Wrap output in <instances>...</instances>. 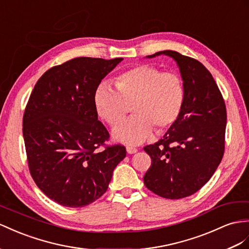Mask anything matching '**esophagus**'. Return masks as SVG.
Here are the masks:
<instances>
[{
	"label": "esophagus",
	"mask_w": 249,
	"mask_h": 249,
	"mask_svg": "<svg viewBox=\"0 0 249 249\" xmlns=\"http://www.w3.org/2000/svg\"><path fill=\"white\" fill-rule=\"evenodd\" d=\"M126 151H127V154L132 155V154H136V152L138 151V149L136 147H132V146H127Z\"/></svg>",
	"instance_id": "esophagus-1"
}]
</instances>
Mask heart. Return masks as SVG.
Here are the masks:
<instances>
[{
    "instance_id": "b5f03b06",
    "label": "heart",
    "mask_w": 249,
    "mask_h": 249,
    "mask_svg": "<svg viewBox=\"0 0 249 249\" xmlns=\"http://www.w3.org/2000/svg\"><path fill=\"white\" fill-rule=\"evenodd\" d=\"M116 88L102 83L93 102L99 116L114 126L124 119L128 105L135 113L113 129L118 142L140 144L152 131L164 130L179 118L184 103V85L179 75L163 72L149 64H140L119 74Z\"/></svg>"
}]
</instances>
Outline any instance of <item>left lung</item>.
I'll return each mask as SVG.
<instances>
[{
	"label": "left lung",
	"instance_id": "left-lung-1",
	"mask_svg": "<svg viewBox=\"0 0 249 249\" xmlns=\"http://www.w3.org/2000/svg\"><path fill=\"white\" fill-rule=\"evenodd\" d=\"M173 58L180 69L184 103L179 118L163 138L144 150L151 166L144 184L165 199L194 195L209 181L224 155L226 107L212 73L202 63L174 50L147 55Z\"/></svg>",
	"mask_w": 249,
	"mask_h": 249
}]
</instances>
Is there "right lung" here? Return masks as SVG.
I'll return each instance as SVG.
<instances>
[{
  "label": "right lung",
  "mask_w": 249,
  "mask_h": 249,
  "mask_svg": "<svg viewBox=\"0 0 249 249\" xmlns=\"http://www.w3.org/2000/svg\"><path fill=\"white\" fill-rule=\"evenodd\" d=\"M123 58H75L44 73L30 94L23 137L30 175L49 199L84 207L103 196L113 169L126 157L122 145L107 146L93 97L101 81Z\"/></svg>",
  "instance_id": "1"
}]
</instances>
